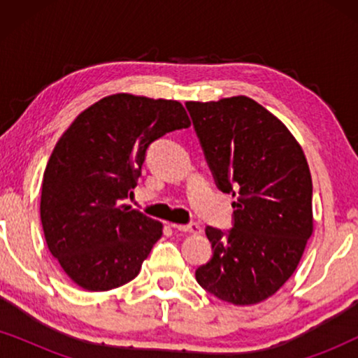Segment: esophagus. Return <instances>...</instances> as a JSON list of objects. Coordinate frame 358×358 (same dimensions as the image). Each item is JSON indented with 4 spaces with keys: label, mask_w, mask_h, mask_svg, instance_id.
<instances>
[{
    "label": "esophagus",
    "mask_w": 358,
    "mask_h": 358,
    "mask_svg": "<svg viewBox=\"0 0 358 358\" xmlns=\"http://www.w3.org/2000/svg\"><path fill=\"white\" fill-rule=\"evenodd\" d=\"M174 229H178V231H184V233H194V234H199L202 233V228H200L199 223H189V224H171Z\"/></svg>",
    "instance_id": "34e87169"
}]
</instances>
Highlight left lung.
Instances as JSON below:
<instances>
[{"mask_svg":"<svg viewBox=\"0 0 358 358\" xmlns=\"http://www.w3.org/2000/svg\"><path fill=\"white\" fill-rule=\"evenodd\" d=\"M215 184L233 202V228L207 227L212 259L199 285L233 305L272 296L295 272L313 233V182L301 146L251 97L185 102Z\"/></svg>","mask_w":358,"mask_h":358,"instance_id":"8db88e82","label":"left lung"}]
</instances>
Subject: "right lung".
<instances>
[{
	"label": "right lung",
	"mask_w": 358,
	"mask_h": 358,
	"mask_svg": "<svg viewBox=\"0 0 358 358\" xmlns=\"http://www.w3.org/2000/svg\"><path fill=\"white\" fill-rule=\"evenodd\" d=\"M187 127L178 101L114 94L83 110L58 140L43 173L41 220L52 256L76 285L106 292L138 275L163 224L124 200L150 145Z\"/></svg>",
	"instance_id": "right-lung-1"
}]
</instances>
